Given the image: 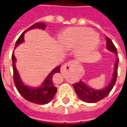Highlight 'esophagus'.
Masks as SVG:
<instances>
[{
  "label": "esophagus",
  "mask_w": 127,
  "mask_h": 127,
  "mask_svg": "<svg viewBox=\"0 0 127 127\" xmlns=\"http://www.w3.org/2000/svg\"><path fill=\"white\" fill-rule=\"evenodd\" d=\"M75 63L73 62V61H68V62H67L66 64H65L64 66L61 67V72L62 73H64V72H66V71H68L70 68H71V67L73 64H74Z\"/></svg>",
  "instance_id": "obj_1"
}]
</instances>
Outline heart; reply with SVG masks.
<instances>
[{"mask_svg": "<svg viewBox=\"0 0 127 127\" xmlns=\"http://www.w3.org/2000/svg\"><path fill=\"white\" fill-rule=\"evenodd\" d=\"M61 45L66 49L77 47L76 54L81 59L90 56L99 44V37L94 32L86 27H70L60 36Z\"/></svg>", "mask_w": 127, "mask_h": 127, "instance_id": "heart-1", "label": "heart"}]
</instances>
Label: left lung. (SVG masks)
<instances>
[{
  "label": "left lung",
  "mask_w": 127,
  "mask_h": 127,
  "mask_svg": "<svg viewBox=\"0 0 127 127\" xmlns=\"http://www.w3.org/2000/svg\"><path fill=\"white\" fill-rule=\"evenodd\" d=\"M106 44H107L106 45L107 49L112 52H113L116 55V56H117V49L114 45L113 42H112V40L109 37L106 38ZM118 64H119V59L117 58V61L115 64V70H114V73L112 75V78L109 83L108 85H107L105 88H103L102 89L96 90L94 88H92L82 81H80L75 84H73L75 92L77 95L78 96V97L85 102L95 103V102H97L100 100H102L105 97H107L110 93V91L112 90V88L114 87L116 81H117Z\"/></svg>",
  "instance_id": "1"
}]
</instances>
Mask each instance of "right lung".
Instances as JSON below:
<instances>
[{"mask_svg":"<svg viewBox=\"0 0 127 127\" xmlns=\"http://www.w3.org/2000/svg\"><path fill=\"white\" fill-rule=\"evenodd\" d=\"M46 27V24L42 22H37L34 24L31 27L26 30L25 32H22V34L20 36L15 43V48H16L18 45L24 42L25 41L24 34L25 32L32 29H40L44 30H45ZM12 68H13V79H14L15 85L16 86L19 93L25 100H27L29 102H31L32 103H35L38 105H46L49 102H51L53 100L57 91V88L54 86L53 82V77L55 73L60 72L61 65L56 66L55 68H54L51 71V73L48 75L46 79L39 87L34 88V87H30L28 85H25V83L21 80L20 76L19 75V73L15 66L16 58L14 56V52H12Z\"/></svg>","mask_w":127,"mask_h":127,"instance_id":"add662e5","label":"right lung"}]
</instances>
